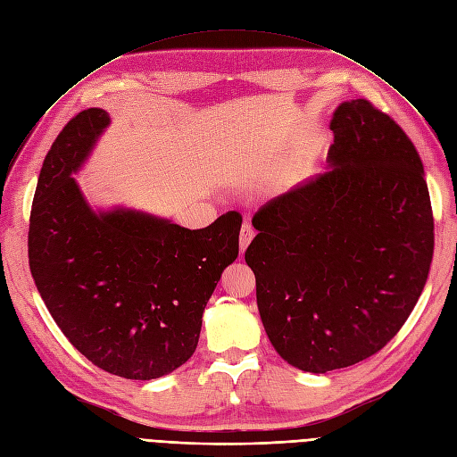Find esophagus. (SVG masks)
Returning <instances> with one entry per match:
<instances>
[{"mask_svg": "<svg viewBox=\"0 0 457 457\" xmlns=\"http://www.w3.org/2000/svg\"><path fill=\"white\" fill-rule=\"evenodd\" d=\"M253 236H255L253 227H251L249 223H244V225H242V230H240V251H242V253L247 249L249 242L253 240Z\"/></svg>", "mask_w": 457, "mask_h": 457, "instance_id": "obj_1", "label": "esophagus"}]
</instances>
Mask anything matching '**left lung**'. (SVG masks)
<instances>
[{
    "label": "left lung",
    "instance_id": "8db88e82",
    "mask_svg": "<svg viewBox=\"0 0 457 457\" xmlns=\"http://www.w3.org/2000/svg\"><path fill=\"white\" fill-rule=\"evenodd\" d=\"M328 170L255 213L257 306L289 365L325 374L399 333L428 281L433 212L414 144L367 100L330 119Z\"/></svg>",
    "mask_w": 457,
    "mask_h": 457
}]
</instances>
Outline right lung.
<instances>
[{
    "mask_svg": "<svg viewBox=\"0 0 457 457\" xmlns=\"http://www.w3.org/2000/svg\"><path fill=\"white\" fill-rule=\"evenodd\" d=\"M109 122L104 109H85L46 153L29 215V270L53 320L88 361L153 380L195 353L204 308L238 257L242 215L191 230L120 206L92 210L71 176Z\"/></svg>",
    "mask_w": 457,
    "mask_h": 457,
    "instance_id": "add662e5",
    "label": "right lung"
}]
</instances>
